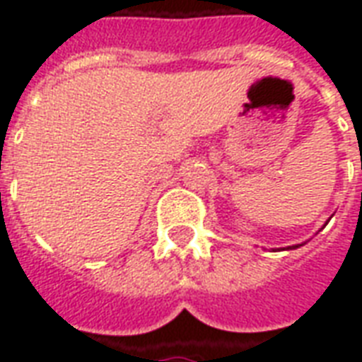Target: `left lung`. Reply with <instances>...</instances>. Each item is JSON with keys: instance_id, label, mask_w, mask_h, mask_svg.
<instances>
[{"instance_id": "obj_1", "label": "left lung", "mask_w": 362, "mask_h": 362, "mask_svg": "<svg viewBox=\"0 0 362 362\" xmlns=\"http://www.w3.org/2000/svg\"><path fill=\"white\" fill-rule=\"evenodd\" d=\"M298 246H303V244H296V246H288V248H298Z\"/></svg>"}]
</instances>
